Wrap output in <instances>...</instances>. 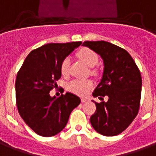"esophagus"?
I'll list each match as a JSON object with an SVG mask.
<instances>
[{
    "label": "esophagus",
    "instance_id": "obj_1",
    "mask_svg": "<svg viewBox=\"0 0 156 156\" xmlns=\"http://www.w3.org/2000/svg\"><path fill=\"white\" fill-rule=\"evenodd\" d=\"M88 101H89V100H87V99H86V98H82V99H81V101H82L83 103H85V102Z\"/></svg>",
    "mask_w": 156,
    "mask_h": 156
}]
</instances>
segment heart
Segmentation results:
<instances>
[{
  "mask_svg": "<svg viewBox=\"0 0 156 156\" xmlns=\"http://www.w3.org/2000/svg\"><path fill=\"white\" fill-rule=\"evenodd\" d=\"M76 55L85 64L92 68V73H95V70L94 69V67L97 65L99 61L98 55L95 51L87 47H83L77 51ZM70 61L68 57L65 58L64 60L61 61L60 69H61V73L62 74V76H68L69 71H70ZM92 87H93V83L89 80H74L73 81H71L69 84V86H68L70 91L80 95H86Z\"/></svg>",
  "mask_w": 156,
  "mask_h": 156,
  "instance_id": "heart-1",
  "label": "heart"
}]
</instances>
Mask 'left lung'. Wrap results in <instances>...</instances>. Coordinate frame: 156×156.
Returning <instances> with one entry per match:
<instances>
[{"label": "left lung", "instance_id": "obj_1", "mask_svg": "<svg viewBox=\"0 0 156 156\" xmlns=\"http://www.w3.org/2000/svg\"><path fill=\"white\" fill-rule=\"evenodd\" d=\"M83 46L95 51L101 57L104 70L94 97L106 102H95L96 111L90 121L95 131L105 136L119 135L138 114L142 79L136 62L126 50L110 42L85 41Z\"/></svg>", "mask_w": 156, "mask_h": 156}]
</instances>
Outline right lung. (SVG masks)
<instances>
[{
    "label": "right lung",
    "instance_id": "obj_1",
    "mask_svg": "<svg viewBox=\"0 0 156 156\" xmlns=\"http://www.w3.org/2000/svg\"><path fill=\"white\" fill-rule=\"evenodd\" d=\"M81 41L51 43L30 51L18 71L16 96L19 114L39 136L57 135L66 126L71 111L80 99L70 92L56 98L50 91L61 77V61Z\"/></svg>",
    "mask_w": 156,
    "mask_h": 156
}]
</instances>
